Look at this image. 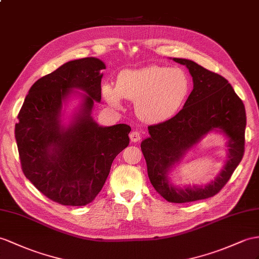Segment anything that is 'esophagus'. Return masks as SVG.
<instances>
[{
  "instance_id": "34e87169",
  "label": "esophagus",
  "mask_w": 259,
  "mask_h": 259,
  "mask_svg": "<svg viewBox=\"0 0 259 259\" xmlns=\"http://www.w3.org/2000/svg\"><path fill=\"white\" fill-rule=\"evenodd\" d=\"M130 138H131V142L137 143L138 141L141 140V135H140V133H138L137 131H133V132H132V133L130 134Z\"/></svg>"
}]
</instances>
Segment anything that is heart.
Here are the masks:
<instances>
[{"mask_svg":"<svg viewBox=\"0 0 259 259\" xmlns=\"http://www.w3.org/2000/svg\"><path fill=\"white\" fill-rule=\"evenodd\" d=\"M190 80L180 68L149 66L124 70L116 85L104 83L102 96L114 109H122V98L135 102L137 116L158 124L172 118L185 104L190 92Z\"/></svg>","mask_w":259,"mask_h":259,"instance_id":"b5f03b06","label":"heart"}]
</instances>
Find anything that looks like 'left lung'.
<instances>
[{"mask_svg":"<svg viewBox=\"0 0 259 259\" xmlns=\"http://www.w3.org/2000/svg\"><path fill=\"white\" fill-rule=\"evenodd\" d=\"M174 61L188 68L193 90L184 108L168 121L148 126L141 148L151 185L163 199L186 203L215 195L231 178L244 155L246 113L242 100L222 75L184 58ZM212 131L227 138L228 159L216 179L205 186L179 187L168 177L187 151Z\"/></svg>","mask_w":259,"mask_h":259,"instance_id":"obj_1","label":"left lung"}]
</instances>
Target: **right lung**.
I'll list each match as a JSON object with an SVG mask.
<instances>
[{"label": "right lung", "mask_w": 259, "mask_h": 259, "mask_svg": "<svg viewBox=\"0 0 259 259\" xmlns=\"http://www.w3.org/2000/svg\"><path fill=\"white\" fill-rule=\"evenodd\" d=\"M104 69L94 57L66 62L31 85L18 113L15 138L25 177L62 205L90 203L128 146L131 126H101L91 115ZM72 96L81 101L64 123L62 106Z\"/></svg>", "instance_id": "1"}]
</instances>
